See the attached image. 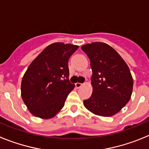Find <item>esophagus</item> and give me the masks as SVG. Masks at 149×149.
<instances>
[{
    "mask_svg": "<svg viewBox=\"0 0 149 149\" xmlns=\"http://www.w3.org/2000/svg\"><path fill=\"white\" fill-rule=\"evenodd\" d=\"M75 86H76V88H77V89H78V88H80V87H81V86H82V84H80V83H76Z\"/></svg>",
    "mask_w": 149,
    "mask_h": 149,
    "instance_id": "34e87169",
    "label": "esophagus"
}]
</instances>
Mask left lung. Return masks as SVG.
<instances>
[{
  "label": "left lung",
  "instance_id": "left-lung-1",
  "mask_svg": "<svg viewBox=\"0 0 149 149\" xmlns=\"http://www.w3.org/2000/svg\"><path fill=\"white\" fill-rule=\"evenodd\" d=\"M90 60L93 94L84 107L95 115L113 116L131 99L134 81L127 63L106 43L95 42L81 47Z\"/></svg>",
  "mask_w": 149,
  "mask_h": 149
}]
</instances>
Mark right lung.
<instances>
[{
  "label": "right lung",
  "mask_w": 149,
  "mask_h": 149,
  "mask_svg": "<svg viewBox=\"0 0 149 149\" xmlns=\"http://www.w3.org/2000/svg\"><path fill=\"white\" fill-rule=\"evenodd\" d=\"M78 45L55 42L30 63L22 77L21 95L30 113L51 119L62 110L75 85L68 81V62Z\"/></svg>",
  "instance_id": "obj_1"
}]
</instances>
